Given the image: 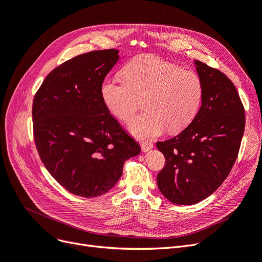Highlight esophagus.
<instances>
[{
  "mask_svg": "<svg viewBox=\"0 0 262 262\" xmlns=\"http://www.w3.org/2000/svg\"><path fill=\"white\" fill-rule=\"evenodd\" d=\"M141 147H142V150H143V152H148V150L153 148V143H152V142H148V141L142 142Z\"/></svg>",
  "mask_w": 262,
  "mask_h": 262,
  "instance_id": "esophagus-1",
  "label": "esophagus"
}]
</instances>
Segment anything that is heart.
<instances>
[{"mask_svg":"<svg viewBox=\"0 0 262 262\" xmlns=\"http://www.w3.org/2000/svg\"><path fill=\"white\" fill-rule=\"evenodd\" d=\"M123 81L108 76L100 96L108 112L128 122L141 108L146 112L129 124L140 140L156 138L167 130L177 133L193 121L203 99V83L193 71L155 55H140L122 69Z\"/></svg>","mask_w":262,"mask_h":262,"instance_id":"1","label":"heart"}]
</instances>
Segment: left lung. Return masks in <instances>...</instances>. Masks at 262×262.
Masks as SVG:
<instances>
[{"label": "left lung", "instance_id": "1", "mask_svg": "<svg viewBox=\"0 0 262 262\" xmlns=\"http://www.w3.org/2000/svg\"><path fill=\"white\" fill-rule=\"evenodd\" d=\"M194 64L203 83L199 112L178 136L156 143L166 160L157 175L158 189L180 205L215 192L233 167L245 131V109L233 82L203 62Z\"/></svg>", "mask_w": 262, "mask_h": 262}]
</instances>
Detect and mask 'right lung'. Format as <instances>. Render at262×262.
I'll use <instances>...</instances> for the list:
<instances>
[{
	"mask_svg": "<svg viewBox=\"0 0 262 262\" xmlns=\"http://www.w3.org/2000/svg\"><path fill=\"white\" fill-rule=\"evenodd\" d=\"M118 50H96L68 60L47 75L33 102L34 138L45 167L69 192H108L140 145L110 115L100 85Z\"/></svg>",
	"mask_w": 262,
	"mask_h": 262,
	"instance_id": "obj_1",
	"label": "right lung"
}]
</instances>
